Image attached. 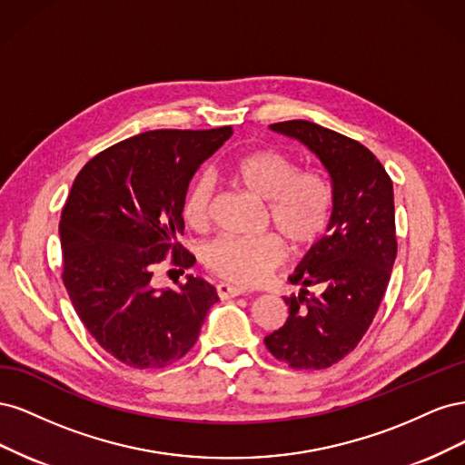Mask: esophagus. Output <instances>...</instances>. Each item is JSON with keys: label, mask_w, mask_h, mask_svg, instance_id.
Masks as SVG:
<instances>
[{"label": "esophagus", "mask_w": 465, "mask_h": 465, "mask_svg": "<svg viewBox=\"0 0 465 465\" xmlns=\"http://www.w3.org/2000/svg\"><path fill=\"white\" fill-rule=\"evenodd\" d=\"M242 292H244L242 287H236V285H231V283H219L217 285V294H219V299H223V301L241 297Z\"/></svg>", "instance_id": "1"}]
</instances>
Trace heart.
Wrapping results in <instances>:
<instances>
[{
  "mask_svg": "<svg viewBox=\"0 0 465 465\" xmlns=\"http://www.w3.org/2000/svg\"><path fill=\"white\" fill-rule=\"evenodd\" d=\"M236 188L265 202V227L276 234L256 238L221 236L209 242L203 263L211 273L236 285H258L285 262V244L294 252L312 248L326 232L333 211V192L320 173L299 171L289 154L277 149H256L229 168ZM213 180L203 176L190 186L182 202V217L195 231L209 224Z\"/></svg>",
  "mask_w": 465,
  "mask_h": 465,
  "instance_id": "heart-1",
  "label": "heart"
}]
</instances>
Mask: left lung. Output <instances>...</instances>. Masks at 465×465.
Wrapping results in <instances>:
<instances>
[{"instance_id":"1","label":"left lung","mask_w":465,"mask_h":465,"mask_svg":"<svg viewBox=\"0 0 465 465\" xmlns=\"http://www.w3.org/2000/svg\"><path fill=\"white\" fill-rule=\"evenodd\" d=\"M270 130L311 149L331 178L333 211L326 236L289 275L299 294L283 297L287 322L265 335V347L292 369H328L367 333L398 254L393 186L384 166L355 139L306 120ZM316 286L318 293L308 288Z\"/></svg>"}]
</instances>
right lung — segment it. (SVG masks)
<instances>
[{"mask_svg":"<svg viewBox=\"0 0 465 465\" xmlns=\"http://www.w3.org/2000/svg\"><path fill=\"white\" fill-rule=\"evenodd\" d=\"M232 135L154 130L98 153L77 174L60 221L64 285L81 322L112 357L134 369H163L184 357L219 297L186 275L176 289L153 285L166 254L192 267L178 244L182 202L195 171Z\"/></svg>","mask_w":465,"mask_h":465,"instance_id":"obj_1","label":"right lung"}]
</instances>
